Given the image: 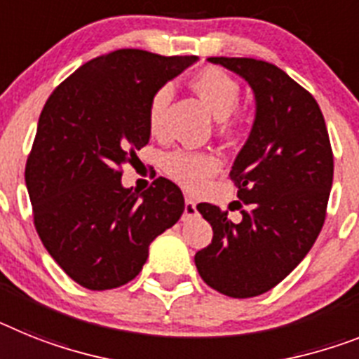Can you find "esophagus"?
Segmentation results:
<instances>
[{
	"instance_id": "esophagus-1",
	"label": "esophagus",
	"mask_w": 359,
	"mask_h": 359,
	"mask_svg": "<svg viewBox=\"0 0 359 359\" xmlns=\"http://www.w3.org/2000/svg\"><path fill=\"white\" fill-rule=\"evenodd\" d=\"M195 215H197V203H195V201H191V198H186L184 215H182V219H184V221H189V219H194Z\"/></svg>"
}]
</instances>
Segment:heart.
Here are the masks:
<instances>
[{
	"label": "heart",
	"mask_w": 359,
	"mask_h": 359,
	"mask_svg": "<svg viewBox=\"0 0 359 359\" xmlns=\"http://www.w3.org/2000/svg\"><path fill=\"white\" fill-rule=\"evenodd\" d=\"M189 86L197 93L206 105L212 109L217 118L222 120V128L228 131L233 128L231 113L236 111L241 98V87L233 78L217 67H204L194 74ZM171 102L170 87H158L147 104V128L153 135H161L164 131L165 109ZM221 170V161L212 153L188 151L179 149L164 158V171L170 179L179 182L186 189H197L206 182L210 177Z\"/></svg>",
	"instance_id": "b5f03b06"
}]
</instances>
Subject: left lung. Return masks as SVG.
I'll return each mask as SVG.
<instances>
[{
  "label": "left lung",
  "instance_id": "8db88e82",
  "mask_svg": "<svg viewBox=\"0 0 359 359\" xmlns=\"http://www.w3.org/2000/svg\"><path fill=\"white\" fill-rule=\"evenodd\" d=\"M208 62L248 82L255 120L230 171L243 219L198 204L213 239L195 254V266L208 287L245 299L281 283L318 239L332 188V147L318 102L287 72L254 58Z\"/></svg>",
  "mask_w": 359,
  "mask_h": 359
}]
</instances>
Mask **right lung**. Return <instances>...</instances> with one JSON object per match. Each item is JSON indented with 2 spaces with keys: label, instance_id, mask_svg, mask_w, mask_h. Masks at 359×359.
Wrapping results in <instances>:
<instances>
[{
  "label": "right lung",
  "instance_id": "add662e5",
  "mask_svg": "<svg viewBox=\"0 0 359 359\" xmlns=\"http://www.w3.org/2000/svg\"><path fill=\"white\" fill-rule=\"evenodd\" d=\"M197 56L138 49L104 54L63 80L38 120L25 182L34 226L50 257L89 290L138 276L155 237L179 221L184 197L158 177L138 194L122 186V165L149 142L153 93Z\"/></svg>",
  "mask_w": 359,
  "mask_h": 359
}]
</instances>
